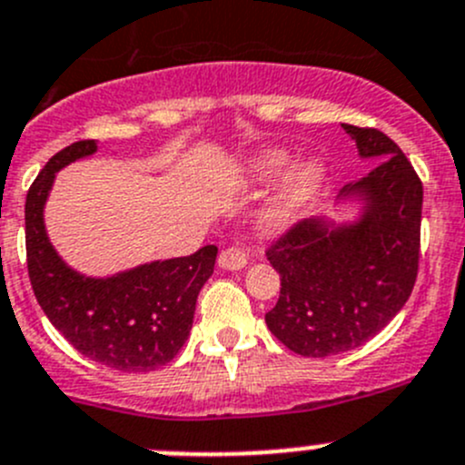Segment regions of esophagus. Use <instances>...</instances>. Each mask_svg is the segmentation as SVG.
<instances>
[{
  "label": "esophagus",
  "mask_w": 465,
  "mask_h": 465,
  "mask_svg": "<svg viewBox=\"0 0 465 465\" xmlns=\"http://www.w3.org/2000/svg\"><path fill=\"white\" fill-rule=\"evenodd\" d=\"M218 265L223 270H242L247 265V254L241 247H227L220 252Z\"/></svg>",
  "instance_id": "34e87169"
}]
</instances>
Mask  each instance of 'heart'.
Here are the masks:
<instances>
[{
	"mask_svg": "<svg viewBox=\"0 0 465 465\" xmlns=\"http://www.w3.org/2000/svg\"><path fill=\"white\" fill-rule=\"evenodd\" d=\"M288 163H291V154L286 150H277V147L274 150H261L245 156L238 163L233 177L241 183H247V186H259V183H268L274 177H279ZM324 177H327V168L315 156L292 163L283 177L279 179L272 197L265 202L263 211L259 215V227L268 233L286 232L300 218L302 211L313 202V197L318 195Z\"/></svg>",
	"mask_w": 465,
	"mask_h": 465,
	"instance_id": "obj_1",
	"label": "heart"
}]
</instances>
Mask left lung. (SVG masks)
Masks as SVG:
<instances>
[{"label":"left lung","instance_id":"left-lung-1","mask_svg":"<svg viewBox=\"0 0 465 465\" xmlns=\"http://www.w3.org/2000/svg\"><path fill=\"white\" fill-rule=\"evenodd\" d=\"M342 129L361 159H380L338 193V204H361L357 220H302L265 252L282 279L265 322L302 357H331L371 341L407 304L418 274L422 183L416 170L386 134Z\"/></svg>","mask_w":465,"mask_h":465}]
</instances>
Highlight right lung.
<instances>
[{"instance_id": "1", "label": "right lung", "mask_w": 465, "mask_h": 465, "mask_svg": "<svg viewBox=\"0 0 465 465\" xmlns=\"http://www.w3.org/2000/svg\"><path fill=\"white\" fill-rule=\"evenodd\" d=\"M94 141L72 143L47 161L26 193V268L49 322L84 357L123 372H150L173 361L188 341L197 295L213 274L218 247L152 261L111 277H85L49 242L45 204L58 170L93 156Z\"/></svg>"}]
</instances>
